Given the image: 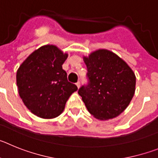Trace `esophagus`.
<instances>
[{
  "label": "esophagus",
  "mask_w": 158,
  "mask_h": 158,
  "mask_svg": "<svg viewBox=\"0 0 158 158\" xmlns=\"http://www.w3.org/2000/svg\"><path fill=\"white\" fill-rule=\"evenodd\" d=\"M76 85L77 86V88L78 89H79V88H80V85H81V83H80V81H77L76 83Z\"/></svg>",
  "instance_id": "34e87169"
}]
</instances>
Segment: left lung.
Instances as JSON below:
<instances>
[{
    "label": "left lung",
    "mask_w": 158,
    "mask_h": 158,
    "mask_svg": "<svg viewBox=\"0 0 158 158\" xmlns=\"http://www.w3.org/2000/svg\"><path fill=\"white\" fill-rule=\"evenodd\" d=\"M89 84L78 94L88 111L100 120L119 115L131 103L135 92L136 77L124 60L106 49L83 56Z\"/></svg>",
    "instance_id": "obj_1"
}]
</instances>
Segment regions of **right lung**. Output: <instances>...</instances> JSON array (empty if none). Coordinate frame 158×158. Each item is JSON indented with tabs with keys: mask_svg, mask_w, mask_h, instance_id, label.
Here are the masks:
<instances>
[{
	"mask_svg": "<svg viewBox=\"0 0 158 158\" xmlns=\"http://www.w3.org/2000/svg\"><path fill=\"white\" fill-rule=\"evenodd\" d=\"M68 58L54 45L35 50L19 65L16 72L18 92L31 113L42 118L58 117L77 87L67 80L62 64Z\"/></svg>",
	"mask_w": 158,
	"mask_h": 158,
	"instance_id": "obj_1",
	"label": "right lung"
}]
</instances>
